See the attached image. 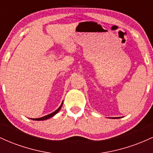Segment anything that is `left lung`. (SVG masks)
I'll use <instances>...</instances> for the list:
<instances>
[{"instance_id":"obj_1","label":"left lung","mask_w":153,"mask_h":153,"mask_svg":"<svg viewBox=\"0 0 153 153\" xmlns=\"http://www.w3.org/2000/svg\"><path fill=\"white\" fill-rule=\"evenodd\" d=\"M118 118H119V117H118Z\"/></svg>"}]
</instances>
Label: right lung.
Listing matches in <instances>:
<instances>
[{
    "instance_id": "obj_1",
    "label": "right lung",
    "mask_w": 153,
    "mask_h": 153,
    "mask_svg": "<svg viewBox=\"0 0 153 153\" xmlns=\"http://www.w3.org/2000/svg\"><path fill=\"white\" fill-rule=\"evenodd\" d=\"M62 103H63V102L62 103V104L60 105V106H59V108H57V110H56V111H54V112H52V113L50 114H48V115H46V116H45V117H41V118H37V119H33V120H36V121H42V120H46V119H50V118H51V117H53V116L55 115L56 114H57V113H58V112H59V111L60 110L61 107H62Z\"/></svg>"
}]
</instances>
